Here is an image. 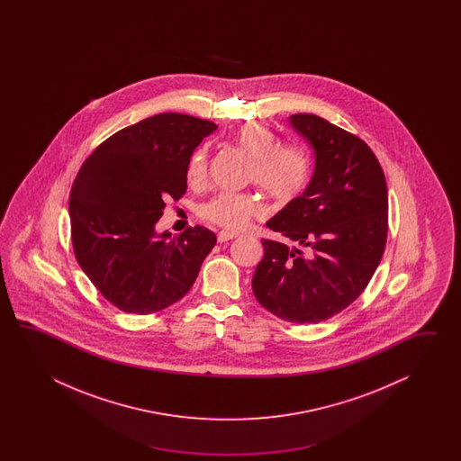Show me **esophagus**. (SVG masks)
I'll list each match as a JSON object with an SVG mask.
<instances>
[{
	"label": "esophagus",
	"mask_w": 461,
	"mask_h": 461,
	"mask_svg": "<svg viewBox=\"0 0 461 461\" xmlns=\"http://www.w3.org/2000/svg\"><path fill=\"white\" fill-rule=\"evenodd\" d=\"M237 232H234V230H221L219 234H217V240L219 242H227V240H232V239H235L237 237Z\"/></svg>",
	"instance_id": "1"
}]
</instances>
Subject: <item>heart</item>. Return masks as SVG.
Masks as SVG:
<instances>
[{
	"instance_id": "b5f03b06",
	"label": "heart",
	"mask_w": 461,
	"mask_h": 461,
	"mask_svg": "<svg viewBox=\"0 0 461 461\" xmlns=\"http://www.w3.org/2000/svg\"><path fill=\"white\" fill-rule=\"evenodd\" d=\"M230 141L250 157L247 181L255 183L278 204L292 203L304 191L312 176V161L303 148L278 143L274 130L260 122H249L235 128ZM209 155L199 148L189 158L186 179L189 186L206 185ZM262 199L250 191H222L201 206V217L216 226L242 229L252 217L262 216Z\"/></svg>"
}]
</instances>
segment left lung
Here are the masks:
<instances>
[{"label": "left lung", "instance_id": "left-lung-1", "mask_svg": "<svg viewBox=\"0 0 461 461\" xmlns=\"http://www.w3.org/2000/svg\"><path fill=\"white\" fill-rule=\"evenodd\" d=\"M290 122L313 145V177L302 196L267 222L295 247L264 239L252 290L285 321L320 323L353 303L381 264L387 185L361 138L312 113H294Z\"/></svg>", "mask_w": 461, "mask_h": 461}]
</instances>
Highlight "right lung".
Returning <instances> with one entry per match:
<instances>
[{"mask_svg": "<svg viewBox=\"0 0 461 461\" xmlns=\"http://www.w3.org/2000/svg\"><path fill=\"white\" fill-rule=\"evenodd\" d=\"M209 120L159 113L100 143L70 189L72 247L102 296L125 313H157L196 282L216 245L206 227L171 237L155 224L186 193L189 158L216 130Z\"/></svg>", "mask_w": 461, "mask_h": 461, "instance_id": "add662e5", "label": "right lung"}]
</instances>
